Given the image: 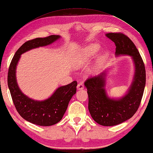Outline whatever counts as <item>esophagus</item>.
<instances>
[{"mask_svg": "<svg viewBox=\"0 0 153 153\" xmlns=\"http://www.w3.org/2000/svg\"><path fill=\"white\" fill-rule=\"evenodd\" d=\"M77 89H82L84 88V85L82 83V82H79V83H78V85H77Z\"/></svg>", "mask_w": 153, "mask_h": 153, "instance_id": "1", "label": "esophagus"}]
</instances>
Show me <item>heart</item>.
<instances>
[{"label": "heart", "mask_w": 153, "mask_h": 153, "mask_svg": "<svg viewBox=\"0 0 153 153\" xmlns=\"http://www.w3.org/2000/svg\"><path fill=\"white\" fill-rule=\"evenodd\" d=\"M99 46L96 44H91L87 46L83 49L81 56H80L76 61V65L81 66L82 65L88 62L92 57L97 53L99 51Z\"/></svg>", "instance_id": "1"}]
</instances>
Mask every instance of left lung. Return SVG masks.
<instances>
[{
  "label": "left lung",
  "mask_w": 153,
  "mask_h": 153,
  "mask_svg": "<svg viewBox=\"0 0 153 153\" xmlns=\"http://www.w3.org/2000/svg\"><path fill=\"white\" fill-rule=\"evenodd\" d=\"M106 36L114 42L116 55H129L134 59L136 72L126 96L120 100L110 99L104 89L105 73L85 81L88 94V108L92 118L103 126H113L132 117L140 105L146 84V71L138 50L131 39L121 32H111Z\"/></svg>",
  "instance_id": "left-lung-1"
}]
</instances>
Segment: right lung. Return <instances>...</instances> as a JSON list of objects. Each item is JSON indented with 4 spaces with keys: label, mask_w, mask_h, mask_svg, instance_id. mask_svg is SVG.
<instances>
[{
    "label": "right lung",
    "mask_w": 153,
    "mask_h": 153,
    "mask_svg": "<svg viewBox=\"0 0 153 153\" xmlns=\"http://www.w3.org/2000/svg\"><path fill=\"white\" fill-rule=\"evenodd\" d=\"M59 37L58 35H51L24 42L16 52L9 67L7 82L14 106L22 118L38 126H51L61 121L70 100L76 94L77 82L74 81L59 87L49 99L35 101L25 96L19 89L16 77V66L21 54L36 47L48 45Z\"/></svg>",
    "instance_id": "1"
}]
</instances>
